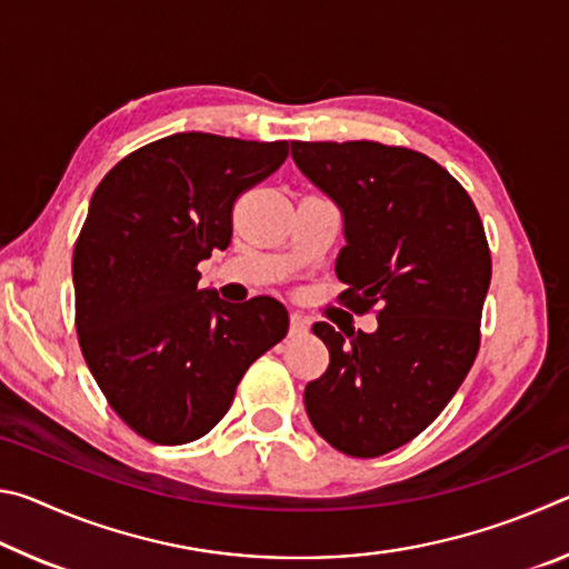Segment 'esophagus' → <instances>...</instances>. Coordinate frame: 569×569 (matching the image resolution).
<instances>
[{"mask_svg":"<svg viewBox=\"0 0 569 569\" xmlns=\"http://www.w3.org/2000/svg\"><path fill=\"white\" fill-rule=\"evenodd\" d=\"M308 331V321L303 319L301 313H291V336H298V333H306Z\"/></svg>","mask_w":569,"mask_h":569,"instance_id":"34e87169","label":"esophagus"}]
</instances>
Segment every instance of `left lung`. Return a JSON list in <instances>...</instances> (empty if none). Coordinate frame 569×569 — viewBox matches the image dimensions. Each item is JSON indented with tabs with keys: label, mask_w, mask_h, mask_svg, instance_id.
Segmentation results:
<instances>
[{
	"label": "left lung",
	"mask_w": 569,
	"mask_h": 569,
	"mask_svg": "<svg viewBox=\"0 0 569 569\" xmlns=\"http://www.w3.org/2000/svg\"><path fill=\"white\" fill-rule=\"evenodd\" d=\"M296 168L339 208L336 276L377 331L313 323L329 369L308 381L313 429L349 457L407 445L447 407L475 363L492 278L485 226L435 160L381 142H291Z\"/></svg>",
	"instance_id": "obj_1"
}]
</instances>
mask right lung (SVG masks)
Instances as JSON below:
<instances>
[{"label":"right lung","mask_w":569,"mask_h":569,"mask_svg":"<svg viewBox=\"0 0 569 569\" xmlns=\"http://www.w3.org/2000/svg\"><path fill=\"white\" fill-rule=\"evenodd\" d=\"M286 158V140L176 132L92 192L72 258L77 333L110 407L156 445L208 435L248 366L288 331L271 296L228 303L198 288V263L233 236L236 198Z\"/></svg>","instance_id":"right-lung-1"}]
</instances>
